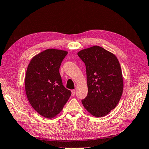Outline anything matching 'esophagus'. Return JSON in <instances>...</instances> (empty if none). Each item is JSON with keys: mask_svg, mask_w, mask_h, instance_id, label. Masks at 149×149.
I'll list each match as a JSON object with an SVG mask.
<instances>
[{"mask_svg": "<svg viewBox=\"0 0 149 149\" xmlns=\"http://www.w3.org/2000/svg\"><path fill=\"white\" fill-rule=\"evenodd\" d=\"M75 94V90H71V95L74 96Z\"/></svg>", "mask_w": 149, "mask_h": 149, "instance_id": "obj_1", "label": "esophagus"}]
</instances>
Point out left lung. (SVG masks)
<instances>
[{"instance_id": "obj_1", "label": "left lung", "mask_w": 149, "mask_h": 149, "mask_svg": "<svg viewBox=\"0 0 149 149\" xmlns=\"http://www.w3.org/2000/svg\"><path fill=\"white\" fill-rule=\"evenodd\" d=\"M78 55L86 68L88 92L83 105L93 116H104L118 105L123 94L119 62L113 53L99 46L82 49Z\"/></svg>"}]
</instances>
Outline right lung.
Segmentation results:
<instances>
[{"label":"right lung","instance_id":"1","mask_svg":"<svg viewBox=\"0 0 149 149\" xmlns=\"http://www.w3.org/2000/svg\"><path fill=\"white\" fill-rule=\"evenodd\" d=\"M68 52L47 49L31 60L25 87L28 100L39 114L52 118L59 114L71 92L63 85L59 69Z\"/></svg>","mask_w":149,"mask_h":149}]
</instances>
